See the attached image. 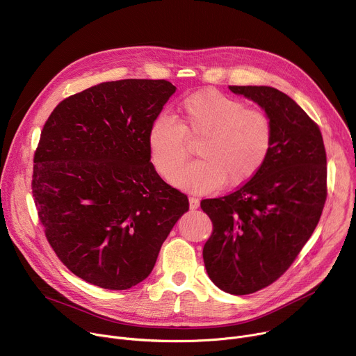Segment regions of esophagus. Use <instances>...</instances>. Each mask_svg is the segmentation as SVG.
<instances>
[{"label":"esophagus","instance_id":"obj_1","mask_svg":"<svg viewBox=\"0 0 356 356\" xmlns=\"http://www.w3.org/2000/svg\"><path fill=\"white\" fill-rule=\"evenodd\" d=\"M188 206H191V210H196L200 206V200L196 197H188Z\"/></svg>","mask_w":356,"mask_h":356}]
</instances>
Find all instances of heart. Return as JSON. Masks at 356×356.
Returning a JSON list of instances; mask_svg holds the SVG:
<instances>
[{
	"label": "heart",
	"instance_id": "heart-1",
	"mask_svg": "<svg viewBox=\"0 0 356 356\" xmlns=\"http://www.w3.org/2000/svg\"><path fill=\"white\" fill-rule=\"evenodd\" d=\"M273 137L270 117L216 90L192 94L180 104L176 122L157 117L147 133V149L156 172L168 179L186 155L185 140L201 141V159L178 171L170 181L186 192L210 193L248 183L265 164Z\"/></svg>",
	"mask_w": 356,
	"mask_h": 356
}]
</instances>
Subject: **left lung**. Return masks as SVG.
Masks as SVG:
<instances>
[{"instance_id": "left-lung-1", "label": "left lung", "mask_w": 356, "mask_h": 356, "mask_svg": "<svg viewBox=\"0 0 356 356\" xmlns=\"http://www.w3.org/2000/svg\"><path fill=\"white\" fill-rule=\"evenodd\" d=\"M272 120L265 164L238 191L200 206L213 223L203 248L210 280L230 295L269 286L312 236L326 200V153L319 127L285 92L230 86Z\"/></svg>"}]
</instances>
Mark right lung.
<instances>
[{
  "label": "right lung",
  "mask_w": 356,
  "mask_h": 356,
  "mask_svg": "<svg viewBox=\"0 0 356 356\" xmlns=\"http://www.w3.org/2000/svg\"><path fill=\"white\" fill-rule=\"evenodd\" d=\"M176 87L102 83L63 100L34 156L33 196L50 242L76 276L124 291L153 270L187 196L154 170L147 133Z\"/></svg>",
  "instance_id": "obj_1"
}]
</instances>
